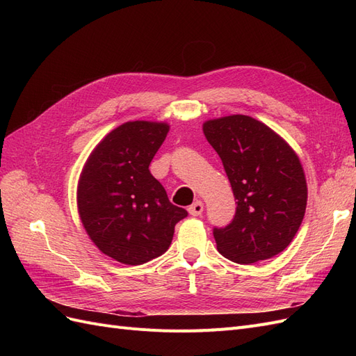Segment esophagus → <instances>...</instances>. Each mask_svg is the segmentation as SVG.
Instances as JSON below:
<instances>
[{
	"label": "esophagus",
	"instance_id": "1",
	"mask_svg": "<svg viewBox=\"0 0 356 356\" xmlns=\"http://www.w3.org/2000/svg\"><path fill=\"white\" fill-rule=\"evenodd\" d=\"M188 212H190V215H193V217H199V215H202V212H203V202L202 200H196L188 208Z\"/></svg>",
	"mask_w": 356,
	"mask_h": 356
}]
</instances>
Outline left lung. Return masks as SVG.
Here are the masks:
<instances>
[{
	"label": "left lung",
	"mask_w": 356,
	"mask_h": 356,
	"mask_svg": "<svg viewBox=\"0 0 356 356\" xmlns=\"http://www.w3.org/2000/svg\"><path fill=\"white\" fill-rule=\"evenodd\" d=\"M203 134L218 153L238 200L233 221L213 229L218 251L239 264L282 252L298 232L307 204L297 153L270 127L243 114L207 120Z\"/></svg>",
	"instance_id": "1"
}]
</instances>
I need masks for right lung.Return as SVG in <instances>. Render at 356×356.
I'll return each mask as SVG.
<instances>
[{
	"label": "right lung",
	"mask_w": 356,
	"mask_h": 356,
	"mask_svg": "<svg viewBox=\"0 0 356 356\" xmlns=\"http://www.w3.org/2000/svg\"><path fill=\"white\" fill-rule=\"evenodd\" d=\"M169 132L165 122H126L86 160L77 186L80 220L113 260L144 264L168 251L187 211L172 204L148 166Z\"/></svg>",
	"instance_id": "1"
}]
</instances>
